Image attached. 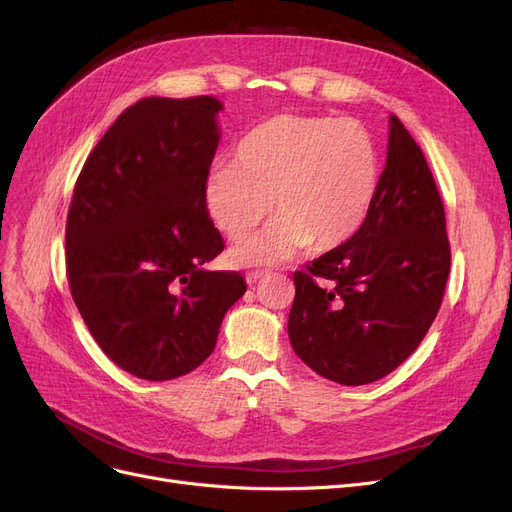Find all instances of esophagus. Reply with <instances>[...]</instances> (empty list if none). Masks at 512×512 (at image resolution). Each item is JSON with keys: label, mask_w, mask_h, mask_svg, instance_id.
<instances>
[{"label": "esophagus", "mask_w": 512, "mask_h": 512, "mask_svg": "<svg viewBox=\"0 0 512 512\" xmlns=\"http://www.w3.org/2000/svg\"><path fill=\"white\" fill-rule=\"evenodd\" d=\"M269 275V271H247L245 273V282L250 284V286H254L258 280H262V277H267Z\"/></svg>", "instance_id": "34e87169"}]
</instances>
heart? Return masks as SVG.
Wrapping results in <instances>:
<instances>
[{
	"instance_id": "1",
	"label": "heart",
	"mask_w": 512,
	"mask_h": 512,
	"mask_svg": "<svg viewBox=\"0 0 512 512\" xmlns=\"http://www.w3.org/2000/svg\"><path fill=\"white\" fill-rule=\"evenodd\" d=\"M378 149L354 119L275 115L247 132L235 164L215 166L207 209L230 239L237 267L280 265L309 245L324 252L346 243L365 222L378 190Z\"/></svg>"
}]
</instances>
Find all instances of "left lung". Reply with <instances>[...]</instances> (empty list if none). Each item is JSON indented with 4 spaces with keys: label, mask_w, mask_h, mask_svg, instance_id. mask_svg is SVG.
<instances>
[{
    "label": "left lung",
    "mask_w": 512,
    "mask_h": 512,
    "mask_svg": "<svg viewBox=\"0 0 512 512\" xmlns=\"http://www.w3.org/2000/svg\"><path fill=\"white\" fill-rule=\"evenodd\" d=\"M448 271L451 243L438 185L421 147L391 117L386 166L365 222L292 275L290 346L322 378L346 386L376 382L423 342Z\"/></svg>",
    "instance_id": "left-lung-1"
}]
</instances>
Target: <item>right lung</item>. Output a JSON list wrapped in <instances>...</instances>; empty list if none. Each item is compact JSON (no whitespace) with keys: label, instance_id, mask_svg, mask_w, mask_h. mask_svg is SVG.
Listing matches in <instances>:
<instances>
[{"label":"right lung","instance_id":"right-lung-1","mask_svg":"<svg viewBox=\"0 0 512 512\" xmlns=\"http://www.w3.org/2000/svg\"><path fill=\"white\" fill-rule=\"evenodd\" d=\"M211 96L143 98L123 111L74 183L66 222L72 299L98 346L143 380L190 374L247 286L203 265L224 250L207 211L220 143Z\"/></svg>","mask_w":512,"mask_h":512}]
</instances>
